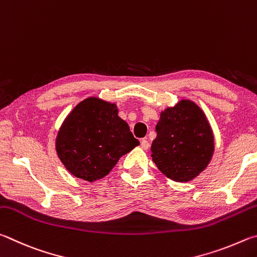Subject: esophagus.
Instances as JSON below:
<instances>
[{"mask_svg": "<svg viewBox=\"0 0 257 257\" xmlns=\"http://www.w3.org/2000/svg\"><path fill=\"white\" fill-rule=\"evenodd\" d=\"M141 147L142 149L148 150L150 148V143L148 142V140H146V139H143V140H141Z\"/></svg>", "mask_w": 257, "mask_h": 257, "instance_id": "1", "label": "esophagus"}]
</instances>
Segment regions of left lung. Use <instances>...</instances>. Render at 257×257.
I'll use <instances>...</instances> for the list:
<instances>
[{
  "label": "left lung",
  "mask_w": 257,
  "mask_h": 257,
  "mask_svg": "<svg viewBox=\"0 0 257 257\" xmlns=\"http://www.w3.org/2000/svg\"><path fill=\"white\" fill-rule=\"evenodd\" d=\"M152 142V160L175 182H190L208 167L214 152L212 128L203 110L183 99L161 111Z\"/></svg>",
  "instance_id": "1"
}]
</instances>
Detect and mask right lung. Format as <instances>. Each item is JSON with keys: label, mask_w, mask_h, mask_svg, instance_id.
<instances>
[{"label": "right lung", "mask_w": 257, "mask_h": 257, "mask_svg": "<svg viewBox=\"0 0 257 257\" xmlns=\"http://www.w3.org/2000/svg\"><path fill=\"white\" fill-rule=\"evenodd\" d=\"M139 145L115 103L96 97L84 99L73 108L55 142L64 167L90 183L109 174L120 157Z\"/></svg>", "instance_id": "add662e5"}]
</instances>
